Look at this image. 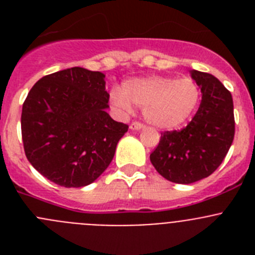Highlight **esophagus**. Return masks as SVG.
Returning <instances> with one entry per match:
<instances>
[{
  "instance_id": "obj_1",
  "label": "esophagus",
  "mask_w": 255,
  "mask_h": 255,
  "mask_svg": "<svg viewBox=\"0 0 255 255\" xmlns=\"http://www.w3.org/2000/svg\"><path fill=\"white\" fill-rule=\"evenodd\" d=\"M143 128H144L143 124L136 123V121H135V123L130 124V129H131V130H141V129H143Z\"/></svg>"
}]
</instances>
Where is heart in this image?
<instances>
[{
  "label": "heart",
  "mask_w": 255,
  "mask_h": 255,
  "mask_svg": "<svg viewBox=\"0 0 255 255\" xmlns=\"http://www.w3.org/2000/svg\"><path fill=\"white\" fill-rule=\"evenodd\" d=\"M200 92L190 78L149 75L126 80L115 88L111 102L123 115L131 114L134 105L143 108L144 119L158 129H176L194 112Z\"/></svg>",
  "instance_id": "b5f03b06"
}]
</instances>
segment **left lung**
<instances>
[{"mask_svg": "<svg viewBox=\"0 0 255 255\" xmlns=\"http://www.w3.org/2000/svg\"><path fill=\"white\" fill-rule=\"evenodd\" d=\"M202 92L193 120L180 131H164L150 162L159 175L176 184H193L215 172L235 134L233 96L211 74L191 70Z\"/></svg>", "mask_w": 255, "mask_h": 255, "instance_id": "obj_1", "label": "left lung"}]
</instances>
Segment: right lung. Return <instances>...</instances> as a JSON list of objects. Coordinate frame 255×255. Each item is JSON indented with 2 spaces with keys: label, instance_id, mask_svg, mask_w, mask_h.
Masks as SVG:
<instances>
[{
  "label": "right lung",
  "instance_id": "add662e5",
  "mask_svg": "<svg viewBox=\"0 0 255 255\" xmlns=\"http://www.w3.org/2000/svg\"><path fill=\"white\" fill-rule=\"evenodd\" d=\"M106 75L71 67L39 79L21 112L31 166L65 188H83L105 172L129 126L107 114Z\"/></svg>",
  "mask_w": 255,
  "mask_h": 255
}]
</instances>
